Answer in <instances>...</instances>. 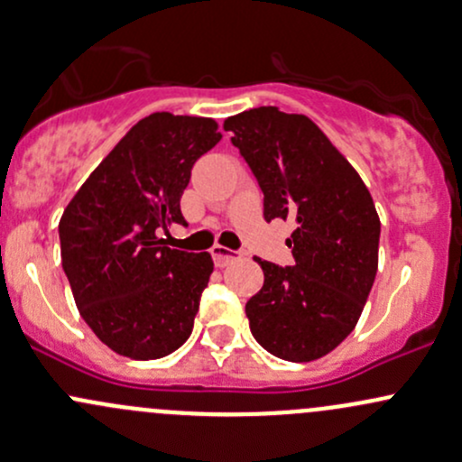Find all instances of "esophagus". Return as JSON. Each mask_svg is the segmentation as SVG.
I'll use <instances>...</instances> for the list:
<instances>
[{
	"mask_svg": "<svg viewBox=\"0 0 462 462\" xmlns=\"http://www.w3.org/2000/svg\"><path fill=\"white\" fill-rule=\"evenodd\" d=\"M211 255H213V262H216V266H229L231 262L240 260V253L226 249V246H220V245L213 246Z\"/></svg>",
	"mask_w": 462,
	"mask_h": 462,
	"instance_id": "1",
	"label": "esophagus"
}]
</instances>
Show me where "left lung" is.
I'll return each mask as SVG.
<instances>
[{
    "instance_id": "obj_1",
    "label": "left lung",
    "mask_w": 462,
    "mask_h": 462,
    "mask_svg": "<svg viewBox=\"0 0 462 462\" xmlns=\"http://www.w3.org/2000/svg\"><path fill=\"white\" fill-rule=\"evenodd\" d=\"M264 193L266 222L292 217L295 264L255 257L264 286L246 301L257 344L315 361L355 330L379 266V213L355 167L304 114L253 107L225 121Z\"/></svg>"
}]
</instances>
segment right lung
I'll use <instances>...</instances> for the list:
<instances>
[{"mask_svg":"<svg viewBox=\"0 0 462 462\" xmlns=\"http://www.w3.org/2000/svg\"><path fill=\"white\" fill-rule=\"evenodd\" d=\"M213 118H141L90 173L59 220L77 309L116 355L161 359L189 339L209 284V253L170 249L158 229L185 225L191 167L217 145Z\"/></svg>","mask_w":462,"mask_h":462,"instance_id":"add662e5","label":"right lung"}]
</instances>
